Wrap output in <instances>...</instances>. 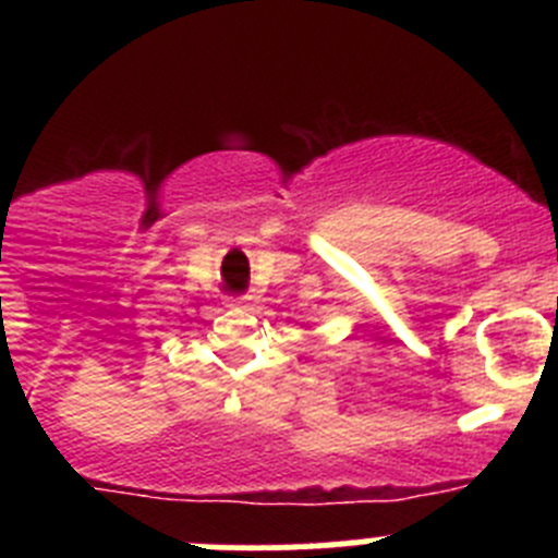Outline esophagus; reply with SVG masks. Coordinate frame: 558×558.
I'll return each mask as SVG.
<instances>
[{"instance_id": "1", "label": "esophagus", "mask_w": 558, "mask_h": 558, "mask_svg": "<svg viewBox=\"0 0 558 558\" xmlns=\"http://www.w3.org/2000/svg\"><path fill=\"white\" fill-rule=\"evenodd\" d=\"M245 295H226V307H236V304H243Z\"/></svg>"}]
</instances>
